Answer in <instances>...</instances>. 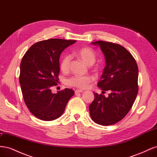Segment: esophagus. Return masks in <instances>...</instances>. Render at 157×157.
<instances>
[{"label":"esophagus","mask_w":157,"mask_h":157,"mask_svg":"<svg viewBox=\"0 0 157 157\" xmlns=\"http://www.w3.org/2000/svg\"><path fill=\"white\" fill-rule=\"evenodd\" d=\"M75 92L76 94H77L78 93H82V92H83V91H82V90H76L75 91Z\"/></svg>","instance_id":"34e87169"}]
</instances>
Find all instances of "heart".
<instances>
[{
	"mask_svg": "<svg viewBox=\"0 0 157 157\" xmlns=\"http://www.w3.org/2000/svg\"><path fill=\"white\" fill-rule=\"evenodd\" d=\"M77 54L84 63L88 65H92L96 59V56L94 50L89 47H83L77 51ZM71 57L70 55L66 54L61 58L59 67L63 72H67L70 67ZM92 77L90 75H73L68 78L66 84L68 86L80 89L86 88L89 84L92 81Z\"/></svg>",
	"mask_w": 157,
	"mask_h": 157,
	"instance_id": "1",
	"label": "heart"
}]
</instances>
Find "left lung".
<instances>
[{"instance_id":"1","label":"left lung","mask_w":157,"mask_h":157,"mask_svg":"<svg viewBox=\"0 0 157 157\" xmlns=\"http://www.w3.org/2000/svg\"><path fill=\"white\" fill-rule=\"evenodd\" d=\"M106 65L98 86L109 96L94 93L89 106L92 119L98 124L109 126L121 121L129 112L138 92V67L132 55L120 44L99 40ZM103 94V93H102Z\"/></svg>"}]
</instances>
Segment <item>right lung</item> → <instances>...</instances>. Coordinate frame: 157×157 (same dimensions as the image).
<instances>
[{"mask_svg":"<svg viewBox=\"0 0 157 157\" xmlns=\"http://www.w3.org/2000/svg\"><path fill=\"white\" fill-rule=\"evenodd\" d=\"M75 42L60 39L37 42L21 59L19 80L23 99L29 111L40 120L59 118L75 94L74 90L69 88L53 94L51 88L59 82L61 53Z\"/></svg>","mask_w":157,"mask_h":157,"instance_id":"1","label":"right lung"}]
</instances>
